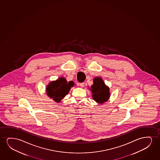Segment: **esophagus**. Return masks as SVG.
<instances>
[{
	"instance_id": "obj_1",
	"label": "esophagus",
	"mask_w": 160,
	"mask_h": 160,
	"mask_svg": "<svg viewBox=\"0 0 160 160\" xmlns=\"http://www.w3.org/2000/svg\"><path fill=\"white\" fill-rule=\"evenodd\" d=\"M84 84H85L84 82H82V83H79V85H80L81 88H83V86H84Z\"/></svg>"
}]
</instances>
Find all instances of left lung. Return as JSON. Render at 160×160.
<instances>
[{
    "mask_svg": "<svg viewBox=\"0 0 160 160\" xmlns=\"http://www.w3.org/2000/svg\"><path fill=\"white\" fill-rule=\"evenodd\" d=\"M90 90L92 91V98L97 103L103 104L109 98V88L105 85L100 77H96L93 79V84L91 86Z\"/></svg>",
    "mask_w": 160,
    "mask_h": 160,
    "instance_id": "left-lung-1",
    "label": "left lung"
}]
</instances>
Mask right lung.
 I'll return each mask as SVG.
<instances>
[{
  "label": "right lung",
  "instance_id": "add662e5",
  "mask_svg": "<svg viewBox=\"0 0 160 160\" xmlns=\"http://www.w3.org/2000/svg\"><path fill=\"white\" fill-rule=\"evenodd\" d=\"M74 85L73 81L68 82L63 77L59 78L56 81L50 82L46 86L47 95L56 102L59 103L68 94L71 88Z\"/></svg>",
  "mask_w": 160,
  "mask_h": 160
}]
</instances>
